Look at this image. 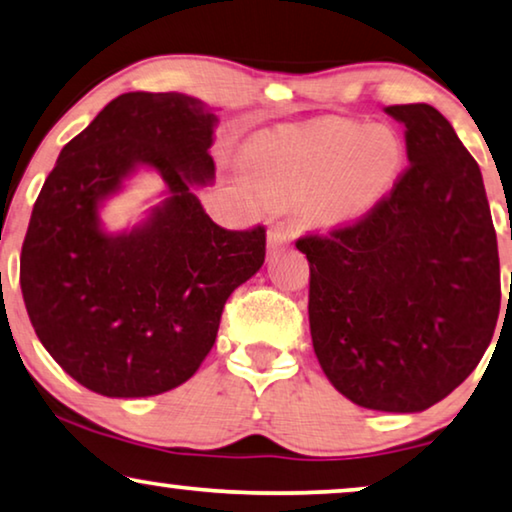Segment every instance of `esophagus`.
I'll return each instance as SVG.
<instances>
[{
    "instance_id": "esophagus-1",
    "label": "esophagus",
    "mask_w": 512,
    "mask_h": 512,
    "mask_svg": "<svg viewBox=\"0 0 512 512\" xmlns=\"http://www.w3.org/2000/svg\"><path fill=\"white\" fill-rule=\"evenodd\" d=\"M292 246V234L285 232L283 227L269 229V253H278L280 248Z\"/></svg>"
}]
</instances>
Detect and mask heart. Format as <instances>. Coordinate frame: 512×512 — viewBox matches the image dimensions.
Listing matches in <instances>:
<instances>
[{"instance_id":"heart-1","label":"heart","mask_w":512,"mask_h":512,"mask_svg":"<svg viewBox=\"0 0 512 512\" xmlns=\"http://www.w3.org/2000/svg\"><path fill=\"white\" fill-rule=\"evenodd\" d=\"M399 134L387 125L334 120L266 134L246 150L243 169L269 199L297 201L322 225H343L371 211L397 181Z\"/></svg>"}]
</instances>
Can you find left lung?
I'll list each match as a JSON object with an SVG mask.
<instances>
[{
    "mask_svg": "<svg viewBox=\"0 0 512 512\" xmlns=\"http://www.w3.org/2000/svg\"><path fill=\"white\" fill-rule=\"evenodd\" d=\"M408 167L362 218L297 248L311 266L318 362L343 397L420 413L464 383L501 306L496 232L478 162L429 104L387 106Z\"/></svg>",
    "mask_w": 512,
    "mask_h": 512,
    "instance_id": "1",
    "label": "left lung"
}]
</instances>
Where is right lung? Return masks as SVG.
Instances as JSON below:
<instances>
[{
	"label": "right lung",
	"mask_w": 512,
	"mask_h": 512,
	"mask_svg": "<svg viewBox=\"0 0 512 512\" xmlns=\"http://www.w3.org/2000/svg\"><path fill=\"white\" fill-rule=\"evenodd\" d=\"M215 115L181 92H127L74 136L43 183L20 253V290L43 348L104 397H155L194 376L229 294L264 264L266 229H225L192 185L213 181ZM136 166L170 197L125 235L98 204Z\"/></svg>",
	"instance_id": "right-lung-1"
}]
</instances>
